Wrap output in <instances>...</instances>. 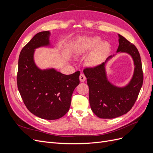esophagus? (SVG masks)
<instances>
[{"label": "esophagus", "instance_id": "1", "mask_svg": "<svg viewBox=\"0 0 153 153\" xmlns=\"http://www.w3.org/2000/svg\"><path fill=\"white\" fill-rule=\"evenodd\" d=\"M79 78H80V81L81 82H84L85 81V80H86V78H85V75H84V74H82V73L80 74Z\"/></svg>", "mask_w": 153, "mask_h": 153}]
</instances>
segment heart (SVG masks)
Segmentation results:
<instances>
[{"instance_id":"heart-1","label":"heart","mask_w":153,"mask_h":153,"mask_svg":"<svg viewBox=\"0 0 153 153\" xmlns=\"http://www.w3.org/2000/svg\"><path fill=\"white\" fill-rule=\"evenodd\" d=\"M92 49L94 50L88 55L85 62L90 67H96L105 61L110 52V45L108 41H101L100 37L84 36L77 41L74 53L76 57H80Z\"/></svg>"}]
</instances>
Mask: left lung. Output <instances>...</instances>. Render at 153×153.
I'll list each match as a JSON object with an SVG mask.
<instances>
[{"label": "left lung", "instance_id": "1", "mask_svg": "<svg viewBox=\"0 0 153 153\" xmlns=\"http://www.w3.org/2000/svg\"><path fill=\"white\" fill-rule=\"evenodd\" d=\"M119 47L116 53L94 68L84 69L89 88V103L94 114L101 119H114L126 114L135 104L143 84V72L140 53L136 47L118 34ZM127 53L133 59L134 71L131 80L124 86L113 85L108 80L105 66L117 53Z\"/></svg>", "mask_w": 153, "mask_h": 153}]
</instances>
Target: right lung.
Wrapping results in <instances>:
<instances>
[{"label":"right lung","mask_w":153,"mask_h":153,"mask_svg":"<svg viewBox=\"0 0 153 153\" xmlns=\"http://www.w3.org/2000/svg\"><path fill=\"white\" fill-rule=\"evenodd\" d=\"M50 31L36 34L22 48L18 59V89L30 112L41 119L62 117L69 109L72 94L80 84V71L64 75L53 68L41 69L34 61L36 49L53 48Z\"/></svg>","instance_id":"add662e5"}]
</instances>
